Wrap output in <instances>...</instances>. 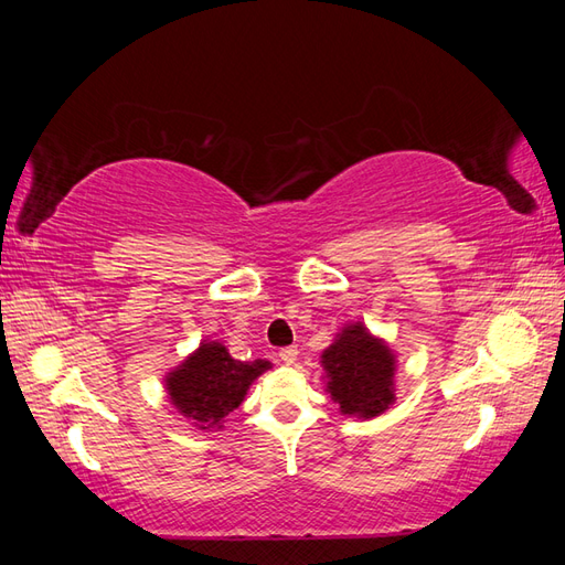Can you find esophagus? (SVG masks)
<instances>
[{"label":"esophagus","mask_w":565,"mask_h":565,"mask_svg":"<svg viewBox=\"0 0 565 565\" xmlns=\"http://www.w3.org/2000/svg\"><path fill=\"white\" fill-rule=\"evenodd\" d=\"M278 355H280V361H282L285 365H295L299 351H297V347H285V349H280Z\"/></svg>","instance_id":"34e87169"}]
</instances>
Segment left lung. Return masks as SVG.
<instances>
[{
    "mask_svg": "<svg viewBox=\"0 0 565 565\" xmlns=\"http://www.w3.org/2000/svg\"><path fill=\"white\" fill-rule=\"evenodd\" d=\"M320 363L328 374V393L349 417L370 419L393 403L396 355L382 339L372 337L363 322L341 330L322 351Z\"/></svg>",
    "mask_w": 565,
    "mask_h": 565,
    "instance_id": "left-lung-1",
    "label": "left lung"
}]
</instances>
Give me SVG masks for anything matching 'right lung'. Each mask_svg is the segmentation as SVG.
Segmentation results:
<instances>
[{
	"instance_id": "obj_1",
	"label": "right lung",
	"mask_w": 565,
	"mask_h": 565,
	"mask_svg": "<svg viewBox=\"0 0 565 565\" xmlns=\"http://www.w3.org/2000/svg\"><path fill=\"white\" fill-rule=\"evenodd\" d=\"M270 367L268 361H235L218 341H202L200 349L167 374L172 405L198 429H221V422L247 396L252 382Z\"/></svg>"
}]
</instances>
